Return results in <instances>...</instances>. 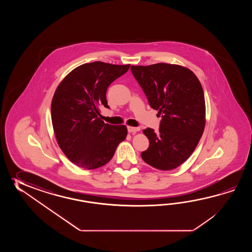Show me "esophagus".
<instances>
[{
    "instance_id": "1",
    "label": "esophagus",
    "mask_w": 252,
    "mask_h": 252,
    "mask_svg": "<svg viewBox=\"0 0 252 252\" xmlns=\"http://www.w3.org/2000/svg\"><path fill=\"white\" fill-rule=\"evenodd\" d=\"M127 128H128V132H132V133H134V132H137V131H139V127H132V126H128Z\"/></svg>"
}]
</instances>
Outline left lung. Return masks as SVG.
<instances>
[{
    "instance_id": "obj_1",
    "label": "left lung",
    "mask_w": 252,
    "mask_h": 252,
    "mask_svg": "<svg viewBox=\"0 0 252 252\" xmlns=\"http://www.w3.org/2000/svg\"><path fill=\"white\" fill-rule=\"evenodd\" d=\"M130 70L150 107L162 117L158 132L143 129L150 146L141 158L157 169H174L192 155L204 132L203 87L191 70L178 64L131 65Z\"/></svg>"
}]
</instances>
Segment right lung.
I'll return each instance as SVG.
<instances>
[{
  "label": "right lung",
  "instance_id": "1",
  "mask_svg": "<svg viewBox=\"0 0 252 252\" xmlns=\"http://www.w3.org/2000/svg\"><path fill=\"white\" fill-rule=\"evenodd\" d=\"M129 65L101 61L81 64L55 92L51 102L54 132L60 149L76 166L85 169L104 166L126 139V126L104 124L99 107L109 108L107 88Z\"/></svg>",
  "mask_w": 252,
  "mask_h": 252
}]
</instances>
